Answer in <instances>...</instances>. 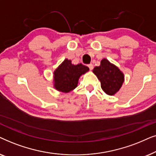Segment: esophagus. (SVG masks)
Instances as JSON below:
<instances>
[{
  "instance_id": "34e87169",
  "label": "esophagus",
  "mask_w": 156,
  "mask_h": 156,
  "mask_svg": "<svg viewBox=\"0 0 156 156\" xmlns=\"http://www.w3.org/2000/svg\"><path fill=\"white\" fill-rule=\"evenodd\" d=\"M88 68H90V70H93V65L92 63H90V64H88Z\"/></svg>"
}]
</instances>
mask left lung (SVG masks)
I'll return each mask as SVG.
<instances>
[{"label":"left lung","instance_id":"obj_1","mask_svg":"<svg viewBox=\"0 0 156 156\" xmlns=\"http://www.w3.org/2000/svg\"><path fill=\"white\" fill-rule=\"evenodd\" d=\"M93 72L101 81V88L109 95H115L124 82L123 73L105 58L101 61V65L94 68Z\"/></svg>","mask_w":156,"mask_h":156}]
</instances>
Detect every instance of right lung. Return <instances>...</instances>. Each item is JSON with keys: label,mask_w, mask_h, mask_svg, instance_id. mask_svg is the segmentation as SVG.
Returning <instances> with one entry per match:
<instances>
[{"label": "right lung", "mask_w": 156, "mask_h": 156, "mask_svg": "<svg viewBox=\"0 0 156 156\" xmlns=\"http://www.w3.org/2000/svg\"><path fill=\"white\" fill-rule=\"evenodd\" d=\"M88 70V67L81 63L73 65L70 60L65 59L53 73L54 88L61 92H70L78 86L80 76Z\"/></svg>", "instance_id": "add662e5"}]
</instances>
